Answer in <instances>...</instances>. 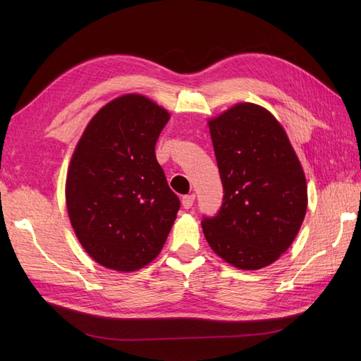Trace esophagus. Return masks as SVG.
<instances>
[{
    "label": "esophagus",
    "instance_id": "esophagus-1",
    "mask_svg": "<svg viewBox=\"0 0 361 361\" xmlns=\"http://www.w3.org/2000/svg\"><path fill=\"white\" fill-rule=\"evenodd\" d=\"M194 199H195L194 194L183 195V197H182V206L185 207V209H191V206L194 203Z\"/></svg>",
    "mask_w": 361,
    "mask_h": 361
}]
</instances>
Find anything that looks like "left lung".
I'll return each instance as SVG.
<instances>
[{
	"label": "left lung",
	"instance_id": "left-lung-1",
	"mask_svg": "<svg viewBox=\"0 0 361 361\" xmlns=\"http://www.w3.org/2000/svg\"><path fill=\"white\" fill-rule=\"evenodd\" d=\"M224 197L204 218L207 244L228 265L265 268L297 238L307 182L285 128L267 108L241 102L207 120Z\"/></svg>",
	"mask_w": 361,
	"mask_h": 361
}]
</instances>
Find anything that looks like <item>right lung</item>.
Returning a JSON list of instances; mask_svg holds the SVG:
<instances>
[{
	"label": "right lung",
	"mask_w": 361,
	"mask_h": 361,
	"mask_svg": "<svg viewBox=\"0 0 361 361\" xmlns=\"http://www.w3.org/2000/svg\"><path fill=\"white\" fill-rule=\"evenodd\" d=\"M170 113L149 97H116L87 123L66 176V206L81 247L120 272L149 265L166 244L180 202L155 157Z\"/></svg>",
	"instance_id": "1"
}]
</instances>
